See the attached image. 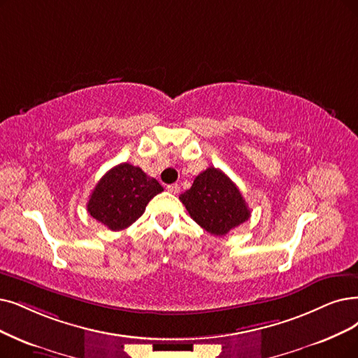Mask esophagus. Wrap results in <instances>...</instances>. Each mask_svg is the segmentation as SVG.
I'll return each mask as SVG.
<instances>
[{
    "mask_svg": "<svg viewBox=\"0 0 358 358\" xmlns=\"http://www.w3.org/2000/svg\"><path fill=\"white\" fill-rule=\"evenodd\" d=\"M167 191L171 192V194H179L180 187L178 183H171V185H167Z\"/></svg>",
    "mask_w": 358,
    "mask_h": 358,
    "instance_id": "esophagus-1",
    "label": "esophagus"
}]
</instances>
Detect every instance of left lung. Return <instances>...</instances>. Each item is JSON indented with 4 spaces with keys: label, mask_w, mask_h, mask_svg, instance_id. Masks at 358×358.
Masks as SVG:
<instances>
[{
    "label": "left lung",
    "mask_w": 358,
    "mask_h": 358,
    "mask_svg": "<svg viewBox=\"0 0 358 358\" xmlns=\"http://www.w3.org/2000/svg\"><path fill=\"white\" fill-rule=\"evenodd\" d=\"M180 201L189 216L211 235L223 236L250 219L251 211L236 185L222 170L208 167L201 171Z\"/></svg>",
    "instance_id": "8db88e82"
}]
</instances>
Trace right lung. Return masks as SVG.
Returning <instances> with one entry per match:
<instances>
[{
    "label": "right lung",
    "mask_w": 358,
    "mask_h": 358,
    "mask_svg": "<svg viewBox=\"0 0 358 358\" xmlns=\"http://www.w3.org/2000/svg\"><path fill=\"white\" fill-rule=\"evenodd\" d=\"M163 191L162 185L147 176L141 167L122 163L99 179L87 204L91 216L110 231H122L136 222L150 199Z\"/></svg>",
    "instance_id": "right-lung-1"
}]
</instances>
